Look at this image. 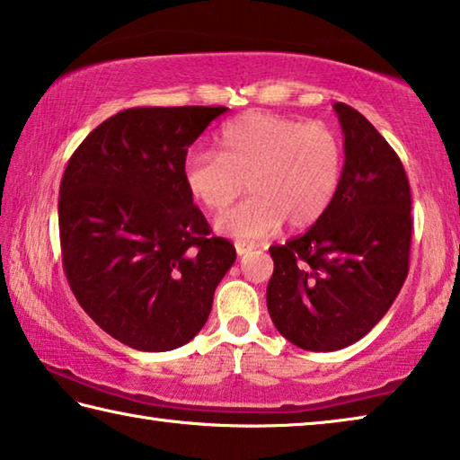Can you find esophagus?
I'll list each match as a JSON object with an SVG mask.
<instances>
[{"label":"esophagus","instance_id":"34e87169","mask_svg":"<svg viewBox=\"0 0 460 460\" xmlns=\"http://www.w3.org/2000/svg\"><path fill=\"white\" fill-rule=\"evenodd\" d=\"M253 249H255V245L253 243H245V241H237V243H235L237 255H245L249 252H253Z\"/></svg>","mask_w":460,"mask_h":460}]
</instances>
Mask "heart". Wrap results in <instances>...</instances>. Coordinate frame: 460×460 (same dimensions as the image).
<instances>
[{
    "label": "heart",
    "mask_w": 460,
    "mask_h": 460,
    "mask_svg": "<svg viewBox=\"0 0 460 460\" xmlns=\"http://www.w3.org/2000/svg\"><path fill=\"white\" fill-rule=\"evenodd\" d=\"M219 152L190 150L182 181L208 211H223L243 190L252 197L217 219V229L241 241H258L286 223L306 227L321 217L339 190L342 142L323 121L247 111L221 128Z\"/></svg>",
    "instance_id": "obj_1"
}]
</instances>
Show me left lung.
<instances>
[{
	"mask_svg": "<svg viewBox=\"0 0 460 460\" xmlns=\"http://www.w3.org/2000/svg\"><path fill=\"white\" fill-rule=\"evenodd\" d=\"M345 166L329 208L306 233L271 245L268 310L284 339L306 351H339L365 337L406 282L411 194L394 147L345 103Z\"/></svg>",
	"mask_w": 460,
	"mask_h": 460,
	"instance_id": "1",
	"label": "left lung"
}]
</instances>
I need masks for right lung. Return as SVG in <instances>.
Returning <instances> with one entry per match:
<instances>
[{
	"label": "right lung",
	"instance_id": "obj_1",
	"mask_svg": "<svg viewBox=\"0 0 460 460\" xmlns=\"http://www.w3.org/2000/svg\"><path fill=\"white\" fill-rule=\"evenodd\" d=\"M227 107H131L83 139L60 182L62 268L84 313L137 351L205 326L235 261L182 181L189 147Z\"/></svg>",
	"mask_w": 460,
	"mask_h": 460
}]
</instances>
